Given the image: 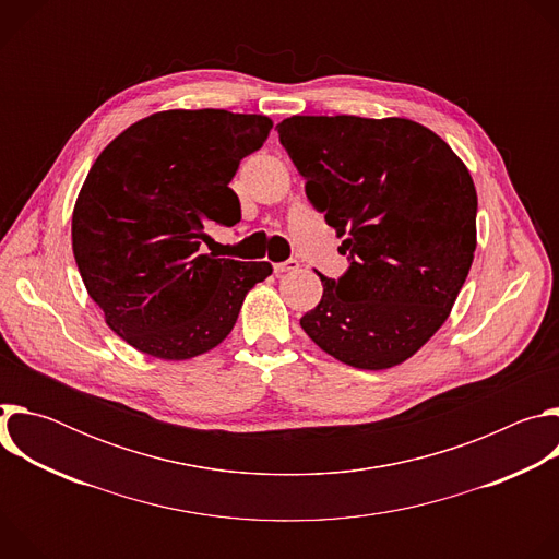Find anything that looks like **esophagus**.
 <instances>
[{
  "instance_id": "34e87169",
  "label": "esophagus",
  "mask_w": 559,
  "mask_h": 559,
  "mask_svg": "<svg viewBox=\"0 0 559 559\" xmlns=\"http://www.w3.org/2000/svg\"><path fill=\"white\" fill-rule=\"evenodd\" d=\"M274 270H276L278 274L296 272V270H298V261H296V259H289V261H285V263H276V265H274Z\"/></svg>"
}]
</instances>
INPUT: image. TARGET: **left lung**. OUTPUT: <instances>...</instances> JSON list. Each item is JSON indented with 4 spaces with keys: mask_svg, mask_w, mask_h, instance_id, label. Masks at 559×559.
<instances>
[{
    "mask_svg": "<svg viewBox=\"0 0 559 559\" xmlns=\"http://www.w3.org/2000/svg\"><path fill=\"white\" fill-rule=\"evenodd\" d=\"M278 136L305 192L343 238L352 265L323 274V298L300 318L336 360L380 371L412 358L442 325L477 246V194L462 158L405 117L283 119Z\"/></svg>",
    "mask_w": 559,
    "mask_h": 559,
    "instance_id": "8db88e82",
    "label": "left lung"
}]
</instances>
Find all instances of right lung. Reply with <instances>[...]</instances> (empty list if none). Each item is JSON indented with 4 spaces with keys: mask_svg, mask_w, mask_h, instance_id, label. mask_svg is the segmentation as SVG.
I'll use <instances>...</instances> for the list:
<instances>
[{
    "mask_svg": "<svg viewBox=\"0 0 559 559\" xmlns=\"http://www.w3.org/2000/svg\"><path fill=\"white\" fill-rule=\"evenodd\" d=\"M272 126L265 115L162 110L97 156L74 201L72 254L106 325L141 354L190 360L214 349L272 274L267 261L201 252L207 225L241 221L229 181Z\"/></svg>",
    "mask_w": 559,
    "mask_h": 559,
    "instance_id": "obj_1",
    "label": "right lung"
}]
</instances>
